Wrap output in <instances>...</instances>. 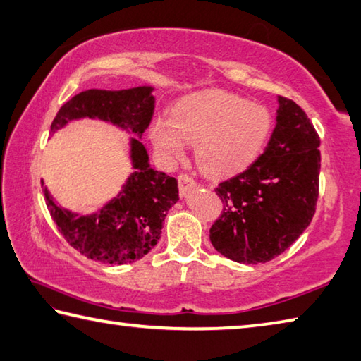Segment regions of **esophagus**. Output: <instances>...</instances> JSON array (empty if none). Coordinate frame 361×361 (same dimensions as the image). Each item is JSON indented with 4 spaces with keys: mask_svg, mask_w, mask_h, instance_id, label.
Masks as SVG:
<instances>
[{
    "mask_svg": "<svg viewBox=\"0 0 361 361\" xmlns=\"http://www.w3.org/2000/svg\"><path fill=\"white\" fill-rule=\"evenodd\" d=\"M195 180L192 178V176H189L188 173H180L178 175V188H180V195L183 197V195H186L189 191H191L192 188H195Z\"/></svg>",
    "mask_w": 361,
    "mask_h": 361,
    "instance_id": "1",
    "label": "esophagus"
}]
</instances>
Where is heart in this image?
Instances as JSON below:
<instances>
[{
    "instance_id": "obj_1",
    "label": "heart",
    "mask_w": 361,
    "mask_h": 361,
    "mask_svg": "<svg viewBox=\"0 0 361 361\" xmlns=\"http://www.w3.org/2000/svg\"><path fill=\"white\" fill-rule=\"evenodd\" d=\"M273 133V116L262 104L221 90H203L175 104L172 120H156L152 140L169 161L195 143V159L203 172L228 176L243 172L260 158Z\"/></svg>"
}]
</instances>
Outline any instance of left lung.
<instances>
[{"mask_svg": "<svg viewBox=\"0 0 361 361\" xmlns=\"http://www.w3.org/2000/svg\"><path fill=\"white\" fill-rule=\"evenodd\" d=\"M278 102L276 126L265 152L214 189L224 208L209 228V241L238 264L278 257L316 213L320 139L303 109L283 96Z\"/></svg>", "mask_w": 361, "mask_h": 361, "instance_id": "left-lung-1", "label": "left lung"}]
</instances>
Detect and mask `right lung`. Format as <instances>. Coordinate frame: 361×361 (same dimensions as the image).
<instances>
[{"label": "right lung", "instance_id": "obj_1", "mask_svg": "<svg viewBox=\"0 0 361 361\" xmlns=\"http://www.w3.org/2000/svg\"><path fill=\"white\" fill-rule=\"evenodd\" d=\"M152 91V87L82 91L63 104L50 129L56 133L72 120L99 118L140 139L154 112ZM139 139H130L134 172L116 197L97 213L78 216L56 205L42 181L45 203L64 240L85 257L101 264H133L152 251L167 212L178 200V183L149 166L147 148Z\"/></svg>", "mask_w": 361, "mask_h": 361}]
</instances>
